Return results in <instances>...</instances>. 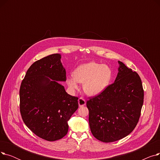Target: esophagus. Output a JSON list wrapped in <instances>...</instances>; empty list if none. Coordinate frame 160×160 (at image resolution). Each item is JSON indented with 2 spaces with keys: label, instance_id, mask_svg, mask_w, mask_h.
I'll list each match as a JSON object with an SVG mask.
<instances>
[{
  "label": "esophagus",
  "instance_id": "obj_1",
  "mask_svg": "<svg viewBox=\"0 0 160 160\" xmlns=\"http://www.w3.org/2000/svg\"><path fill=\"white\" fill-rule=\"evenodd\" d=\"M86 104V102L85 99H83V98H82V97H80V98L78 99V105H79L80 107L85 106Z\"/></svg>",
  "mask_w": 160,
  "mask_h": 160
}]
</instances>
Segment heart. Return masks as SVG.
Wrapping results in <instances>:
<instances>
[{
	"instance_id": "obj_1",
	"label": "heart",
	"mask_w": 160,
	"mask_h": 160,
	"mask_svg": "<svg viewBox=\"0 0 160 160\" xmlns=\"http://www.w3.org/2000/svg\"><path fill=\"white\" fill-rule=\"evenodd\" d=\"M112 76V70L110 67L91 62L77 67L73 71V76L67 78L66 82L72 90L78 88V83H83L85 93L90 96H95L107 88Z\"/></svg>"
}]
</instances>
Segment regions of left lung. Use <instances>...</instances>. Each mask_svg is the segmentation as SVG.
I'll return each mask as SVG.
<instances>
[{"mask_svg":"<svg viewBox=\"0 0 160 160\" xmlns=\"http://www.w3.org/2000/svg\"><path fill=\"white\" fill-rule=\"evenodd\" d=\"M118 62L115 82L86 103L91 132L104 142L118 141L130 134L139 121L143 104L144 90L139 74Z\"/></svg>","mask_w":160,"mask_h":160,"instance_id":"left-lung-1","label":"left lung"}]
</instances>
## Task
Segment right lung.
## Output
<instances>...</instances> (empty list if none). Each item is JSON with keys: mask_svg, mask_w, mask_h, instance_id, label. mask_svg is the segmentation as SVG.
Masks as SVG:
<instances>
[{"mask_svg": "<svg viewBox=\"0 0 160 160\" xmlns=\"http://www.w3.org/2000/svg\"><path fill=\"white\" fill-rule=\"evenodd\" d=\"M61 55L53 54L33 63L22 80L20 112L27 127L40 138L54 141L63 138L68 121L78 108V98L67 93L59 82L66 81Z\"/></svg>", "mask_w": 160, "mask_h": 160, "instance_id": "1", "label": "right lung"}]
</instances>
